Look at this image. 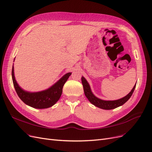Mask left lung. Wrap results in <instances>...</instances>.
I'll use <instances>...</instances> for the list:
<instances>
[{"label": "left lung", "instance_id": "8db88e82", "mask_svg": "<svg viewBox=\"0 0 152 152\" xmlns=\"http://www.w3.org/2000/svg\"><path fill=\"white\" fill-rule=\"evenodd\" d=\"M81 81H82L83 86L84 89V92H85V96L89 100V102L98 108H102L103 110H108L115 109L123 105V104H125L127 101L130 98L134 90V88L136 87V85H134L131 91L125 97H123L119 99H116V100L107 101V100H103L102 99H99L95 96L91 91L89 83L83 76H82L81 77Z\"/></svg>", "mask_w": 152, "mask_h": 152}]
</instances>
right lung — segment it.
I'll return each instance as SVG.
<instances>
[{
  "instance_id": "right-lung-1",
  "label": "right lung",
  "mask_w": 152,
  "mask_h": 152,
  "mask_svg": "<svg viewBox=\"0 0 152 152\" xmlns=\"http://www.w3.org/2000/svg\"><path fill=\"white\" fill-rule=\"evenodd\" d=\"M71 73H66L53 86L47 89L38 92L27 91L20 87L15 78L14 64L12 69V78L15 91L22 102L34 108L44 109L51 107L57 103L63 92V86Z\"/></svg>"
}]
</instances>
